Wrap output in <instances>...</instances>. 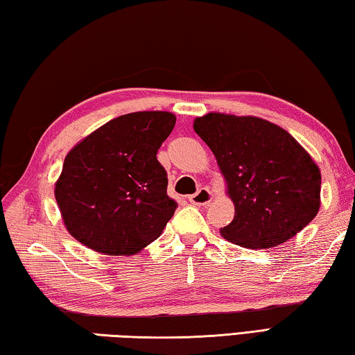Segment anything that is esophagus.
<instances>
[{
  "instance_id": "34e87169",
  "label": "esophagus",
  "mask_w": 355,
  "mask_h": 355,
  "mask_svg": "<svg viewBox=\"0 0 355 355\" xmlns=\"http://www.w3.org/2000/svg\"><path fill=\"white\" fill-rule=\"evenodd\" d=\"M212 200H214V193L207 187H201L195 195H191L189 198V201L191 204H195V206H207V204L212 202Z\"/></svg>"
}]
</instances>
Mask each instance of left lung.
Instances as JSON below:
<instances>
[{
	"label": "left lung",
	"mask_w": 355,
	"mask_h": 355,
	"mask_svg": "<svg viewBox=\"0 0 355 355\" xmlns=\"http://www.w3.org/2000/svg\"><path fill=\"white\" fill-rule=\"evenodd\" d=\"M215 154L235 206L227 241L268 250L302 231L320 210L321 173L310 154L277 124L210 112L193 121Z\"/></svg>",
	"instance_id": "1"
}]
</instances>
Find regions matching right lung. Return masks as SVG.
I'll list each match as a JSON object with an SVG mask.
<instances>
[{
  "mask_svg": "<svg viewBox=\"0 0 355 355\" xmlns=\"http://www.w3.org/2000/svg\"><path fill=\"white\" fill-rule=\"evenodd\" d=\"M176 124L171 112L126 114L67 154L54 196L67 231L109 256H130L159 237L178 204L166 195L157 149Z\"/></svg>",
  "mask_w": 355,
  "mask_h": 355,
  "instance_id": "1",
  "label": "right lung"
}]
</instances>
